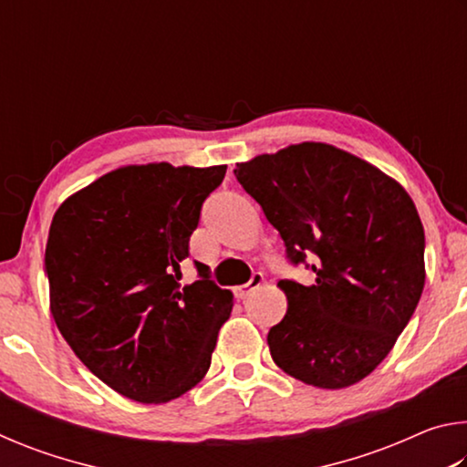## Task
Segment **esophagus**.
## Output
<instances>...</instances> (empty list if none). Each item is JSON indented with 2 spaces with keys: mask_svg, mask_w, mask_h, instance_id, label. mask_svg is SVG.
<instances>
[{
  "mask_svg": "<svg viewBox=\"0 0 467 467\" xmlns=\"http://www.w3.org/2000/svg\"><path fill=\"white\" fill-rule=\"evenodd\" d=\"M262 282H264V274L262 272H253L251 280L247 284H243V286H236L234 288V296L236 298H247L253 290L262 286Z\"/></svg>",
  "mask_w": 467,
  "mask_h": 467,
  "instance_id": "esophagus-1",
  "label": "esophagus"
}]
</instances>
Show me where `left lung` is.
Returning a JSON list of instances; mask_svg holds the SVG:
<instances>
[{
  "label": "left lung",
  "instance_id": "obj_1",
  "mask_svg": "<svg viewBox=\"0 0 467 467\" xmlns=\"http://www.w3.org/2000/svg\"><path fill=\"white\" fill-rule=\"evenodd\" d=\"M234 177L315 284L280 280L288 311L267 334L275 365L321 389L373 373L424 288V228L412 197L362 158L321 141L239 162Z\"/></svg>",
  "mask_w": 467,
  "mask_h": 467
}]
</instances>
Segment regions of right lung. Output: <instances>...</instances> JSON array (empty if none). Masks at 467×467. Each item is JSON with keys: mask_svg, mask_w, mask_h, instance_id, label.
Here are the masks:
<instances>
[{"mask_svg": "<svg viewBox=\"0 0 467 467\" xmlns=\"http://www.w3.org/2000/svg\"><path fill=\"white\" fill-rule=\"evenodd\" d=\"M226 167L131 164L67 197L45 249L51 313L90 373L141 404H164L208 373L233 292L181 286L202 203Z\"/></svg>", "mask_w": 467, "mask_h": 467, "instance_id": "1", "label": "right lung"}]
</instances>
